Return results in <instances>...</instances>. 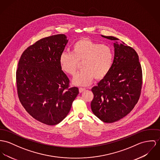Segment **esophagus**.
Returning <instances> with one entry per match:
<instances>
[{
	"label": "esophagus",
	"mask_w": 160,
	"mask_h": 160,
	"mask_svg": "<svg viewBox=\"0 0 160 160\" xmlns=\"http://www.w3.org/2000/svg\"><path fill=\"white\" fill-rule=\"evenodd\" d=\"M86 90V88H79V92H82L83 91H85Z\"/></svg>",
	"instance_id": "1"
}]
</instances>
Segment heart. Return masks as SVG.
Masks as SVG:
<instances>
[{
	"label": "heart",
	"mask_w": 160,
	"mask_h": 160,
	"mask_svg": "<svg viewBox=\"0 0 160 160\" xmlns=\"http://www.w3.org/2000/svg\"><path fill=\"white\" fill-rule=\"evenodd\" d=\"M114 61V53L109 46L101 44L89 38H81L72 46L71 53L63 52L60 57L62 69L74 76L79 63L83 69L74 78V83L79 86L90 85L96 78H105L110 72Z\"/></svg>",
	"instance_id": "b5f03b06"
}]
</instances>
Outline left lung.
Here are the masks:
<instances>
[{
	"mask_svg": "<svg viewBox=\"0 0 160 160\" xmlns=\"http://www.w3.org/2000/svg\"><path fill=\"white\" fill-rule=\"evenodd\" d=\"M102 37L118 41L114 37ZM114 57L110 73L91 91L92 112L102 121L112 123L133 110L141 94L142 74L138 53L125 43H114Z\"/></svg>",
	"mask_w": 160,
	"mask_h": 160,
	"instance_id": "1",
	"label": "left lung"
}]
</instances>
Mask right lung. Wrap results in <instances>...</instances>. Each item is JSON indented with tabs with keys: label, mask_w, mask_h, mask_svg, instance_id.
Wrapping results in <instances>:
<instances>
[{
	"label": "right lung",
	"mask_w": 160,
	"mask_h": 160,
	"mask_svg": "<svg viewBox=\"0 0 160 160\" xmlns=\"http://www.w3.org/2000/svg\"><path fill=\"white\" fill-rule=\"evenodd\" d=\"M68 42L63 34L41 39L25 50L16 71L21 104L33 118L49 125H57L67 116L79 93L78 88L69 87L60 64Z\"/></svg>",
	"instance_id": "right-lung-1"
}]
</instances>
